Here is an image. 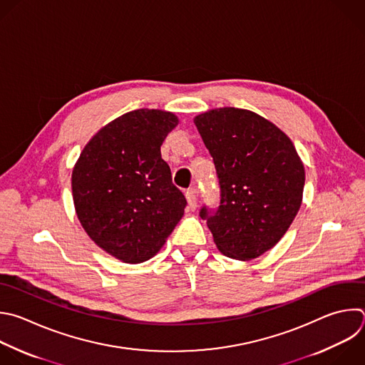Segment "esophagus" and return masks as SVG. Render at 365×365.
<instances>
[{
    "label": "esophagus",
    "instance_id": "34e87169",
    "mask_svg": "<svg viewBox=\"0 0 365 365\" xmlns=\"http://www.w3.org/2000/svg\"><path fill=\"white\" fill-rule=\"evenodd\" d=\"M196 189L192 187L186 192V200H187V206L190 210H195L197 207V195H196Z\"/></svg>",
    "mask_w": 365,
    "mask_h": 365
}]
</instances>
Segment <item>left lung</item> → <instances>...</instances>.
<instances>
[{
	"instance_id": "left-lung-1",
	"label": "left lung",
	"mask_w": 365,
	"mask_h": 365,
	"mask_svg": "<svg viewBox=\"0 0 365 365\" xmlns=\"http://www.w3.org/2000/svg\"><path fill=\"white\" fill-rule=\"evenodd\" d=\"M195 125L220 187L217 209L203 206L199 215L223 255L255 259L278 244L295 219L304 165L291 139L254 111L213 108L196 115Z\"/></svg>"
}]
</instances>
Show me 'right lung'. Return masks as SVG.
Segmentation results:
<instances>
[{"label":"right lung","instance_id":"obj_1","mask_svg":"<svg viewBox=\"0 0 365 365\" xmlns=\"http://www.w3.org/2000/svg\"><path fill=\"white\" fill-rule=\"evenodd\" d=\"M178 123L170 111H129L96 133L73 169L81 226L96 245L126 264L153 258L183 216L186 199L160 153Z\"/></svg>","mask_w":365,"mask_h":365}]
</instances>
